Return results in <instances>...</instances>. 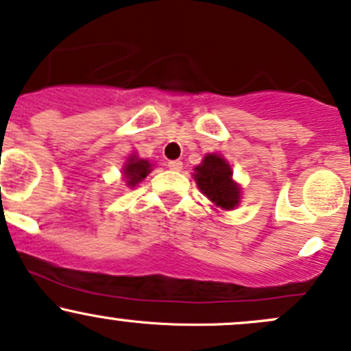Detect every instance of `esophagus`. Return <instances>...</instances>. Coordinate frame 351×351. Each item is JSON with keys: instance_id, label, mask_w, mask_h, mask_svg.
<instances>
[{"instance_id": "obj_1", "label": "esophagus", "mask_w": 351, "mask_h": 351, "mask_svg": "<svg viewBox=\"0 0 351 351\" xmlns=\"http://www.w3.org/2000/svg\"><path fill=\"white\" fill-rule=\"evenodd\" d=\"M168 168L173 169V171H180L183 168V161L180 160H169L168 161Z\"/></svg>"}]
</instances>
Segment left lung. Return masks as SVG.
<instances>
[{
    "mask_svg": "<svg viewBox=\"0 0 351 351\" xmlns=\"http://www.w3.org/2000/svg\"><path fill=\"white\" fill-rule=\"evenodd\" d=\"M195 180L210 202L225 210H233L240 199V188L233 183L232 168L218 155H206L195 168Z\"/></svg>",
    "mask_w": 351,
    "mask_h": 351,
    "instance_id": "1",
    "label": "left lung"
}]
</instances>
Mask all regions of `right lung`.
Segmentation results:
<instances>
[{"label":"right lung","mask_w":351,"mask_h":351,"mask_svg":"<svg viewBox=\"0 0 351 351\" xmlns=\"http://www.w3.org/2000/svg\"><path fill=\"white\" fill-rule=\"evenodd\" d=\"M149 171H152V165H149L148 161L132 156V160H130L125 167L126 183H128L130 186H134V184L146 178V175H148Z\"/></svg>","instance_id":"1"}]
</instances>
